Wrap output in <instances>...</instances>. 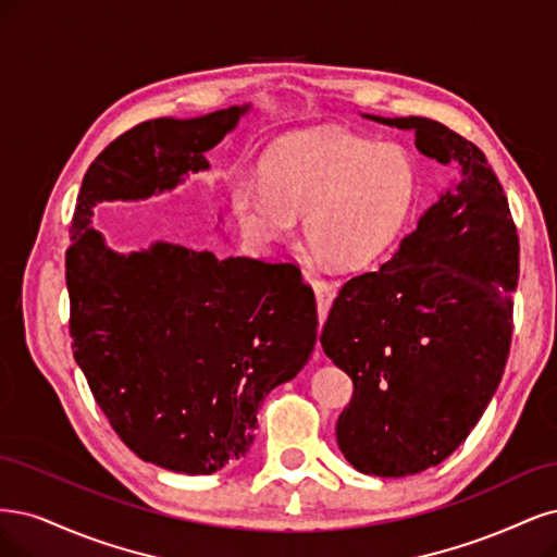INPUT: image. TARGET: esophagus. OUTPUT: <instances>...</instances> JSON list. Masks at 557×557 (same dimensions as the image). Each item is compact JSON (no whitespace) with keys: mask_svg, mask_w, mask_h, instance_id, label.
<instances>
[{"mask_svg":"<svg viewBox=\"0 0 557 557\" xmlns=\"http://www.w3.org/2000/svg\"><path fill=\"white\" fill-rule=\"evenodd\" d=\"M310 282H312L314 294H317L319 317H321V321H324L326 314H329L331 302H333V298H335V294H337V284L331 282V280H321V277H312ZM317 356H319V347H317Z\"/></svg>","mask_w":557,"mask_h":557,"instance_id":"34e87169","label":"esophagus"}]
</instances>
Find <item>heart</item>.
<instances>
[{
  "mask_svg": "<svg viewBox=\"0 0 557 557\" xmlns=\"http://www.w3.org/2000/svg\"><path fill=\"white\" fill-rule=\"evenodd\" d=\"M419 201V169L398 143L343 129H310L275 140L261 181L236 175L228 203L257 243L292 236L305 214L312 252L337 268H368L398 245Z\"/></svg>",
  "mask_w": 557,
  "mask_h": 557,
  "instance_id": "obj_1",
  "label": "heart"
}]
</instances>
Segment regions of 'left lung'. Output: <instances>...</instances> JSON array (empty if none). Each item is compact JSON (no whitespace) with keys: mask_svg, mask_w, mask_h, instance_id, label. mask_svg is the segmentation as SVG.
<instances>
[{"mask_svg":"<svg viewBox=\"0 0 557 557\" xmlns=\"http://www.w3.org/2000/svg\"><path fill=\"white\" fill-rule=\"evenodd\" d=\"M366 117L411 129L421 154L458 171L396 255L339 289L319 337L354 382L335 425L339 451L363 474L411 476L451 456L493 398L520 247L507 196L472 140L428 117Z\"/></svg>","mask_w":557,"mask_h":557,"instance_id":"obj_1","label":"left lung"}]
</instances>
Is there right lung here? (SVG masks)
Masks as SVG:
<instances>
[{
    "label": "right lung",
    "mask_w": 557,
    "mask_h": 557,
    "mask_svg": "<svg viewBox=\"0 0 557 557\" xmlns=\"http://www.w3.org/2000/svg\"><path fill=\"white\" fill-rule=\"evenodd\" d=\"M247 109L136 124L89 164L71 220L74 358L117 437L171 472L212 474L249 451L263 398L314 349V294L294 263L171 243L117 255L89 218L103 201L148 199L206 171L203 152Z\"/></svg>",
    "instance_id": "1"
}]
</instances>
